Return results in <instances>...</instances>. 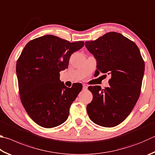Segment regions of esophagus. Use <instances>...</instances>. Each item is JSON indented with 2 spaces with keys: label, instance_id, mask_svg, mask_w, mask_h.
Returning a JSON list of instances; mask_svg holds the SVG:
<instances>
[{
  "label": "esophagus",
  "instance_id": "esophagus-1",
  "mask_svg": "<svg viewBox=\"0 0 155 155\" xmlns=\"http://www.w3.org/2000/svg\"><path fill=\"white\" fill-rule=\"evenodd\" d=\"M87 88H88V87H87V85H83V90H87Z\"/></svg>",
  "mask_w": 155,
  "mask_h": 155
}]
</instances>
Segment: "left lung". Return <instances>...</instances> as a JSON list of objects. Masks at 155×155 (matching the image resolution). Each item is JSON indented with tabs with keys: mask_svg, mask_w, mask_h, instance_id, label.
I'll use <instances>...</instances> for the list:
<instances>
[{
	"mask_svg": "<svg viewBox=\"0 0 155 155\" xmlns=\"http://www.w3.org/2000/svg\"><path fill=\"white\" fill-rule=\"evenodd\" d=\"M85 46L97 60L96 74L111 76L104 89L88 87L93 100L87 106V114L98 125L117 126L128 117L140 97L144 61L134 42L115 32L85 42Z\"/></svg>",
	"mask_w": 155,
	"mask_h": 155,
	"instance_id": "obj_1",
	"label": "left lung"
}]
</instances>
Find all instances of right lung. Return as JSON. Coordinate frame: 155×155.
<instances>
[{
	"label": "right lung",
	"mask_w": 155,
	"mask_h": 155,
	"mask_svg": "<svg viewBox=\"0 0 155 155\" xmlns=\"http://www.w3.org/2000/svg\"><path fill=\"white\" fill-rule=\"evenodd\" d=\"M84 46L83 41L70 43L45 35L26 44L17 61L16 72L22 105L36 124L52 128L68 119L70 108L83 88H71L60 81L71 55Z\"/></svg>",
	"instance_id": "right-lung-1"
}]
</instances>
